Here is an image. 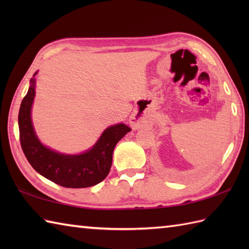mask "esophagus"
<instances>
[{"label":"esophagus","mask_w":249,"mask_h":249,"mask_svg":"<svg viewBox=\"0 0 249 249\" xmlns=\"http://www.w3.org/2000/svg\"><path fill=\"white\" fill-rule=\"evenodd\" d=\"M130 125H131V127H133L134 129H138V128L141 127L142 120L136 113H134L133 115H131V118H130Z\"/></svg>","instance_id":"1"}]
</instances>
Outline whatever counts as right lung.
<instances>
[{
  "label": "right lung",
  "instance_id": "right-lung-1",
  "mask_svg": "<svg viewBox=\"0 0 249 249\" xmlns=\"http://www.w3.org/2000/svg\"><path fill=\"white\" fill-rule=\"evenodd\" d=\"M36 72L33 75L35 77ZM35 96V79L20 106L18 123L22 151L31 166L46 178L67 188L94 186L106 178L112 163L116 143L130 131L125 124L110 126L91 150L79 155H65L44 146L37 139L32 125L31 108Z\"/></svg>",
  "mask_w": 249,
  "mask_h": 249
}]
</instances>
